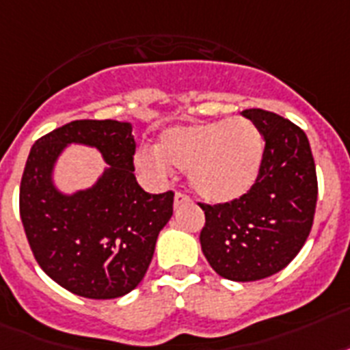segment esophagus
<instances>
[{"label": "esophagus", "instance_id": "34e87169", "mask_svg": "<svg viewBox=\"0 0 350 350\" xmlns=\"http://www.w3.org/2000/svg\"><path fill=\"white\" fill-rule=\"evenodd\" d=\"M189 196L187 194H181V192H176L174 194V206H180L183 203H189Z\"/></svg>", "mask_w": 350, "mask_h": 350}]
</instances>
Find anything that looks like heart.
Here are the masks:
<instances>
[{"label": "heart", "mask_w": 350, "mask_h": 350, "mask_svg": "<svg viewBox=\"0 0 350 350\" xmlns=\"http://www.w3.org/2000/svg\"><path fill=\"white\" fill-rule=\"evenodd\" d=\"M262 135L248 118H230L167 129L156 149H142L136 167L163 181L170 165L189 170L190 187L208 203L239 200L255 185L262 163Z\"/></svg>", "instance_id": "obj_1"}]
</instances>
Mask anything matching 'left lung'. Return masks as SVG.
<instances>
[{
  "label": "left lung",
  "mask_w": 350,
  "mask_h": 350,
  "mask_svg": "<svg viewBox=\"0 0 350 350\" xmlns=\"http://www.w3.org/2000/svg\"><path fill=\"white\" fill-rule=\"evenodd\" d=\"M264 136L255 185L239 200L203 204V255L215 273L235 282L271 277L302 250L317 208V169L306 133L264 109H244Z\"/></svg>",
  "instance_id": "left-lung-1"
}]
</instances>
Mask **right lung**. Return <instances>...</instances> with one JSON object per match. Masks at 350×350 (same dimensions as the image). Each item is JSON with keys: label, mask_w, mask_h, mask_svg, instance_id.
<instances>
[{"label": "right lung", "mask_w": 350, "mask_h": 350, "mask_svg": "<svg viewBox=\"0 0 350 350\" xmlns=\"http://www.w3.org/2000/svg\"><path fill=\"white\" fill-rule=\"evenodd\" d=\"M70 143L95 146L108 167L90 189L64 195L53 169ZM129 122L75 120L36 142L19 189L28 244L48 277L84 298L127 295L149 268L174 194H149L135 178Z\"/></svg>", "instance_id": "add662e5"}]
</instances>
